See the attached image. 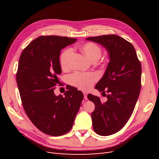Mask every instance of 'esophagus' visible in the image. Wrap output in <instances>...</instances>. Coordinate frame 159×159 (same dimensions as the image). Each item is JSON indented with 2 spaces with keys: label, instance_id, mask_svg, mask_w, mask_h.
<instances>
[{
  "label": "esophagus",
  "instance_id": "34e87169",
  "mask_svg": "<svg viewBox=\"0 0 159 159\" xmlns=\"http://www.w3.org/2000/svg\"><path fill=\"white\" fill-rule=\"evenodd\" d=\"M83 93H84V99H88V93L87 92H83Z\"/></svg>",
  "mask_w": 159,
  "mask_h": 159
}]
</instances>
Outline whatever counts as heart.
<instances>
[{
  "label": "heart",
  "mask_w": 159,
  "mask_h": 159,
  "mask_svg": "<svg viewBox=\"0 0 159 159\" xmlns=\"http://www.w3.org/2000/svg\"><path fill=\"white\" fill-rule=\"evenodd\" d=\"M79 49L86 58L91 62H95L102 56V50L101 47L93 42L84 43L79 46ZM72 54L73 50L71 48L66 49L62 52L60 59L62 69L66 70L69 68ZM97 80L98 76L94 73L82 74L77 72L71 75L70 78V81L71 85L83 90L90 88Z\"/></svg>",
  "instance_id": "1"
}]
</instances>
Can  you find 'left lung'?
I'll return each mask as SVG.
<instances>
[{
	"label": "left lung",
	"instance_id": "8db88e82",
	"mask_svg": "<svg viewBox=\"0 0 159 159\" xmlns=\"http://www.w3.org/2000/svg\"><path fill=\"white\" fill-rule=\"evenodd\" d=\"M98 43L108 52L109 61L105 73L95 88L107 95L102 102L97 96L88 94L93 102L91 113L94 131L109 136L120 131L133 112L141 91V64L131 43L117 35H103L86 38Z\"/></svg>",
	"mask_w": 159,
	"mask_h": 159
}]
</instances>
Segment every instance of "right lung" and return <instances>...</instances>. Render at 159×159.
I'll return each mask as SVG.
<instances>
[{"label":"right lung","instance_id":"1","mask_svg":"<svg viewBox=\"0 0 159 159\" xmlns=\"http://www.w3.org/2000/svg\"><path fill=\"white\" fill-rule=\"evenodd\" d=\"M76 41L58 36H40L24 49L19 59L16 83L24 109L40 131L51 136L70 131L84 99L83 93L70 85L64 96L54 93L61 73V50Z\"/></svg>","mask_w":159,"mask_h":159}]
</instances>
